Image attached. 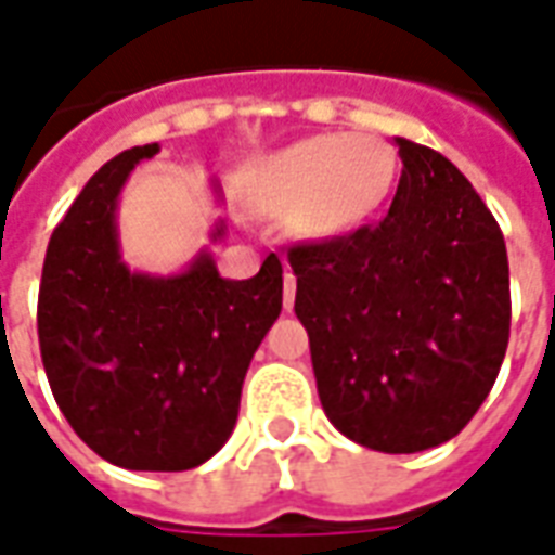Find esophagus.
Masks as SVG:
<instances>
[{
	"instance_id": "34e87169",
	"label": "esophagus",
	"mask_w": 555,
	"mask_h": 555,
	"mask_svg": "<svg viewBox=\"0 0 555 555\" xmlns=\"http://www.w3.org/2000/svg\"><path fill=\"white\" fill-rule=\"evenodd\" d=\"M294 294H297V279L291 273V267L285 270V291H282V300H285V309L294 306Z\"/></svg>"
}]
</instances>
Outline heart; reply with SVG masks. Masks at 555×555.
<instances>
[{
    "instance_id": "b5f03b06",
    "label": "heart",
    "mask_w": 555,
    "mask_h": 555,
    "mask_svg": "<svg viewBox=\"0 0 555 555\" xmlns=\"http://www.w3.org/2000/svg\"><path fill=\"white\" fill-rule=\"evenodd\" d=\"M396 181V154L374 137L321 133L255 163L253 195L309 237H336L372 217Z\"/></svg>"
}]
</instances>
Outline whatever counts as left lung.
<instances>
[{
  "mask_svg": "<svg viewBox=\"0 0 555 555\" xmlns=\"http://www.w3.org/2000/svg\"><path fill=\"white\" fill-rule=\"evenodd\" d=\"M401 178L380 222L297 243L294 312L324 413L365 449L440 446L476 416L512 330L496 219L449 159L396 139Z\"/></svg>",
  "mask_w": 555,
  "mask_h": 555,
  "instance_id": "obj_1",
  "label": "left lung"
}]
</instances>
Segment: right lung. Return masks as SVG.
Returning a JSON list of instances; mask_svg holds the SVG:
<instances>
[{
    "instance_id": "1",
    "label": "right lung",
    "mask_w": 555,
    "mask_h": 555,
    "mask_svg": "<svg viewBox=\"0 0 555 555\" xmlns=\"http://www.w3.org/2000/svg\"><path fill=\"white\" fill-rule=\"evenodd\" d=\"M130 147L94 171L55 225L38 291V341L55 404L103 461L178 473L229 440L253 353L282 312V261L253 279L219 276L195 255L178 276L130 273L115 207L139 159ZM225 222L214 229V241Z\"/></svg>"
}]
</instances>
